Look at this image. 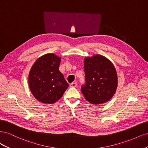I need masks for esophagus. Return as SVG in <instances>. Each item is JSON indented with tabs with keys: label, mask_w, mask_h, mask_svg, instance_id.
<instances>
[{
	"label": "esophagus",
	"mask_w": 148,
	"mask_h": 148,
	"mask_svg": "<svg viewBox=\"0 0 148 148\" xmlns=\"http://www.w3.org/2000/svg\"><path fill=\"white\" fill-rule=\"evenodd\" d=\"M77 86V83H75V82L71 83L70 85V87H76Z\"/></svg>",
	"instance_id": "1"
}]
</instances>
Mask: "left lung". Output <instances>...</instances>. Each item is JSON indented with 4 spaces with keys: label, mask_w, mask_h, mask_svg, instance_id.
<instances>
[{
    "label": "left lung",
    "mask_w": 148,
    "mask_h": 148,
    "mask_svg": "<svg viewBox=\"0 0 148 148\" xmlns=\"http://www.w3.org/2000/svg\"><path fill=\"white\" fill-rule=\"evenodd\" d=\"M86 83L81 90L84 98L94 104L109 101L117 88L118 77L114 64L104 56L96 54L84 60Z\"/></svg>",
    "instance_id": "obj_1"
}]
</instances>
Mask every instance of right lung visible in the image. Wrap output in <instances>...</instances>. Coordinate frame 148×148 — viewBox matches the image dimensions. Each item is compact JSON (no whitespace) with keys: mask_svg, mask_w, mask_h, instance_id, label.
<instances>
[{"mask_svg":"<svg viewBox=\"0 0 148 148\" xmlns=\"http://www.w3.org/2000/svg\"><path fill=\"white\" fill-rule=\"evenodd\" d=\"M61 58L46 53L35 61L29 73L28 84L33 96L43 104H51L59 100L69 87L59 71Z\"/></svg>","mask_w":148,"mask_h":148,"instance_id":"right-lung-1","label":"right lung"}]
</instances>
